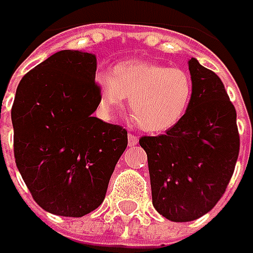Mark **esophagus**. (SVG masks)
<instances>
[{"mask_svg": "<svg viewBox=\"0 0 253 253\" xmlns=\"http://www.w3.org/2000/svg\"><path fill=\"white\" fill-rule=\"evenodd\" d=\"M138 142H139V139H138L136 135H133V133H129V135H128V143H129V146L138 145Z\"/></svg>", "mask_w": 253, "mask_h": 253, "instance_id": "1", "label": "esophagus"}]
</instances>
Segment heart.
Returning <instances> with one entry per match:
<instances>
[{
    "label": "heart",
    "mask_w": 253,
    "mask_h": 253,
    "mask_svg": "<svg viewBox=\"0 0 253 253\" xmlns=\"http://www.w3.org/2000/svg\"><path fill=\"white\" fill-rule=\"evenodd\" d=\"M94 82L104 114L112 115L128 97L136 125L153 133L179 124L193 97V80L186 70L149 62H122L112 74L98 72Z\"/></svg>",
    "instance_id": "obj_1"
}]
</instances>
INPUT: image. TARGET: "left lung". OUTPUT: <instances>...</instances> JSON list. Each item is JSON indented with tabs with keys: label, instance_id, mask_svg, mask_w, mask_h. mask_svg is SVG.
Here are the masks:
<instances>
[{
	"label": "left lung",
	"instance_id": "obj_1",
	"mask_svg": "<svg viewBox=\"0 0 253 253\" xmlns=\"http://www.w3.org/2000/svg\"><path fill=\"white\" fill-rule=\"evenodd\" d=\"M193 97L186 115L163 135L142 136L152 203L165 218L187 222L225 193L239 153L237 111L217 74L191 57Z\"/></svg>",
	"mask_w": 253,
	"mask_h": 253
}]
</instances>
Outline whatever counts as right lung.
<instances>
[{
    "mask_svg": "<svg viewBox=\"0 0 253 253\" xmlns=\"http://www.w3.org/2000/svg\"><path fill=\"white\" fill-rule=\"evenodd\" d=\"M95 70L94 54L60 50L25 74L15 94L16 168L35 201L56 215L97 209L128 145L125 128L92 117Z\"/></svg>",
    "mask_w": 253,
    "mask_h": 253,
    "instance_id": "add662e5",
    "label": "right lung"
}]
</instances>
